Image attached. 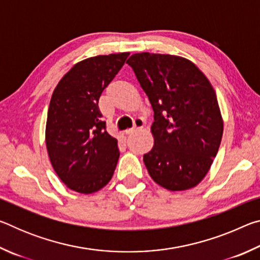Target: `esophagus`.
Returning <instances> with one entry per match:
<instances>
[{
    "label": "esophagus",
    "instance_id": "1",
    "mask_svg": "<svg viewBox=\"0 0 260 260\" xmlns=\"http://www.w3.org/2000/svg\"><path fill=\"white\" fill-rule=\"evenodd\" d=\"M143 126H144V124H143V121H142V120H141V119H136V120H135V125H134L133 128L126 129V131H125V133H126L127 135H129V134H133L134 132H136V131H140V129H142V128H143Z\"/></svg>",
    "mask_w": 260,
    "mask_h": 260
}]
</instances>
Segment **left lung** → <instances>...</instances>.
Here are the masks:
<instances>
[{
  "label": "left lung",
  "instance_id": "8db88e82",
  "mask_svg": "<svg viewBox=\"0 0 260 260\" xmlns=\"http://www.w3.org/2000/svg\"><path fill=\"white\" fill-rule=\"evenodd\" d=\"M153 110V147L143 156L153 181L171 191L204 179L221 142L223 121L217 95L189 59L141 52L126 61Z\"/></svg>",
  "mask_w": 260,
  "mask_h": 260
}]
</instances>
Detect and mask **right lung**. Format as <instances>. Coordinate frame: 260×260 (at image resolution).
<instances>
[{"label": "right lung", "mask_w": 260, "mask_h": 260, "mask_svg": "<svg viewBox=\"0 0 260 260\" xmlns=\"http://www.w3.org/2000/svg\"><path fill=\"white\" fill-rule=\"evenodd\" d=\"M128 56L119 52L79 61L52 93L46 125L48 155L56 174L77 192L100 190L116 170L118 141L105 131L99 100Z\"/></svg>", "instance_id": "obj_1"}]
</instances>
